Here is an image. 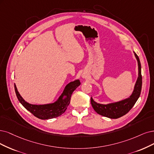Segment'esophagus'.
Here are the masks:
<instances>
[{
	"label": "esophagus",
	"instance_id": "1",
	"mask_svg": "<svg viewBox=\"0 0 154 154\" xmlns=\"http://www.w3.org/2000/svg\"><path fill=\"white\" fill-rule=\"evenodd\" d=\"M82 78H86V75H85V74H82Z\"/></svg>",
	"mask_w": 154,
	"mask_h": 154
}]
</instances>
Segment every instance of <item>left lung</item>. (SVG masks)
<instances>
[{
	"label": "left lung",
	"instance_id": "left-lung-1",
	"mask_svg": "<svg viewBox=\"0 0 154 154\" xmlns=\"http://www.w3.org/2000/svg\"><path fill=\"white\" fill-rule=\"evenodd\" d=\"M134 55L138 61V77L136 82L133 92L129 98L120 101L115 102L106 105L96 103L91 98V103L94 110L98 114L110 119H117L121 117L132 109L139 98L142 86V76L141 72V63L138 55L134 53Z\"/></svg>",
	"mask_w": 154,
	"mask_h": 154
}]
</instances>
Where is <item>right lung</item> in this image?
<instances>
[{
	"instance_id": "right-lung-1",
	"label": "right lung",
	"mask_w": 154,
	"mask_h": 154,
	"mask_svg": "<svg viewBox=\"0 0 154 154\" xmlns=\"http://www.w3.org/2000/svg\"><path fill=\"white\" fill-rule=\"evenodd\" d=\"M80 84L81 82L79 79L70 82L65 86L63 92L54 103L38 105L30 104L25 101L18 91L15 84L14 89L19 101L27 110L30 112L36 117L45 120L59 117L65 112L70 104L72 93Z\"/></svg>"
}]
</instances>
